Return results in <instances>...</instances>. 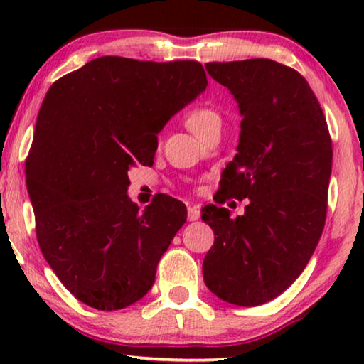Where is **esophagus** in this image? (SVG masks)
Here are the masks:
<instances>
[{"instance_id": "1", "label": "esophagus", "mask_w": 364, "mask_h": 364, "mask_svg": "<svg viewBox=\"0 0 364 364\" xmlns=\"http://www.w3.org/2000/svg\"><path fill=\"white\" fill-rule=\"evenodd\" d=\"M187 218L191 222H196V220H198V218H200V210H198V207H188V210H187Z\"/></svg>"}]
</instances>
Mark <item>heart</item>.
I'll return each mask as SVG.
<instances>
[{"label": "heart", "mask_w": 364, "mask_h": 364, "mask_svg": "<svg viewBox=\"0 0 364 364\" xmlns=\"http://www.w3.org/2000/svg\"><path fill=\"white\" fill-rule=\"evenodd\" d=\"M186 122L193 136L198 137L207 127L220 124V114H218L213 107L200 106V107L192 109V111L187 114Z\"/></svg>", "instance_id": "obj_1"}]
</instances>
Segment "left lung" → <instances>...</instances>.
Listing matches in <instances>:
<instances>
[{"mask_svg": "<svg viewBox=\"0 0 364 364\" xmlns=\"http://www.w3.org/2000/svg\"><path fill=\"white\" fill-rule=\"evenodd\" d=\"M240 107L238 154L227 164L217 203L248 198L230 218L203 207L215 242L203 258V282L213 295L257 306L287 290L305 270L326 220L331 137L306 79L272 59L207 63Z\"/></svg>", "mask_w": 364, "mask_h": 364, "instance_id": "left-lung-1", "label": "left lung"}]
</instances>
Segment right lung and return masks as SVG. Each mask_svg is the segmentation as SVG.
I'll return each instance as SVG.
<instances>
[{
	"label": "right lung",
	"instance_id": "add662e5",
	"mask_svg": "<svg viewBox=\"0 0 364 364\" xmlns=\"http://www.w3.org/2000/svg\"><path fill=\"white\" fill-rule=\"evenodd\" d=\"M207 84L197 61L102 56L49 87L26 159L28 192L44 258L87 306L121 310L152 288L187 210L167 196L139 210L127 172L152 166L157 134Z\"/></svg>",
	"mask_w": 364,
	"mask_h": 364
}]
</instances>
